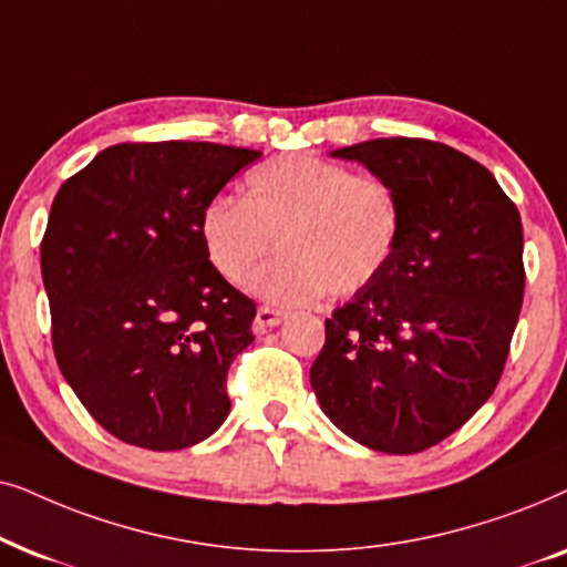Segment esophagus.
I'll list each match as a JSON object with an SVG mask.
<instances>
[{
	"mask_svg": "<svg viewBox=\"0 0 567 567\" xmlns=\"http://www.w3.org/2000/svg\"><path fill=\"white\" fill-rule=\"evenodd\" d=\"M282 321H285V313L282 311H277V308H269V306H261L259 311H256L254 329H256V334H261V331L279 327V323H282Z\"/></svg>",
	"mask_w": 567,
	"mask_h": 567,
	"instance_id": "obj_1",
	"label": "esophagus"
}]
</instances>
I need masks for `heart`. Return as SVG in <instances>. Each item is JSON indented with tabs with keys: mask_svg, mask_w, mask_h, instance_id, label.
<instances>
[{
	"mask_svg": "<svg viewBox=\"0 0 567 567\" xmlns=\"http://www.w3.org/2000/svg\"><path fill=\"white\" fill-rule=\"evenodd\" d=\"M402 228L386 181L316 155L269 157L248 171L244 199L217 196L199 217L205 251L228 282H246L282 248L251 279L256 296L279 306L365 290L394 259Z\"/></svg>",
	"mask_w": 567,
	"mask_h": 567,
	"instance_id": "b5f03b06",
	"label": "heart"
}]
</instances>
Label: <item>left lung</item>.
I'll use <instances>...</instances> for the list:
<instances>
[{"label": "left lung", "instance_id": "left-lung-1", "mask_svg": "<svg viewBox=\"0 0 567 567\" xmlns=\"http://www.w3.org/2000/svg\"><path fill=\"white\" fill-rule=\"evenodd\" d=\"M331 157L386 181L404 228L383 275L327 319L313 394L352 441L417 454L501 381L524 300L520 215L485 165L441 142L368 140Z\"/></svg>", "mask_w": 567, "mask_h": 567}]
</instances>
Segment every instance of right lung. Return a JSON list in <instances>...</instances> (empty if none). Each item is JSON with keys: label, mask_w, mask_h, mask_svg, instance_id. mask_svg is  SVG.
<instances>
[{"label": "right lung", "mask_w": 567, "mask_h": 567, "mask_svg": "<svg viewBox=\"0 0 567 567\" xmlns=\"http://www.w3.org/2000/svg\"><path fill=\"white\" fill-rule=\"evenodd\" d=\"M259 150L113 145L64 181L41 244L62 375L118 441L178 451L230 412V362L254 342V300L209 261L199 217Z\"/></svg>", "instance_id": "add662e5"}]
</instances>
